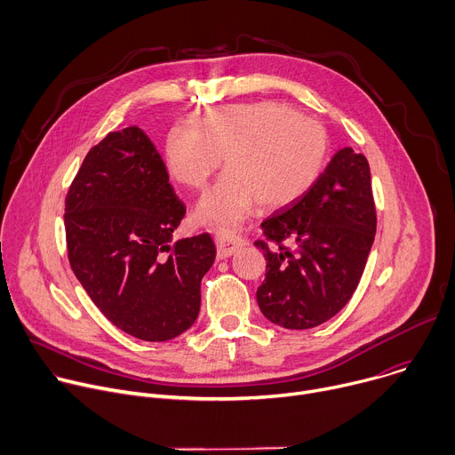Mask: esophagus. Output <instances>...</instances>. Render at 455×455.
Here are the masks:
<instances>
[{"instance_id":"1","label":"esophagus","mask_w":455,"mask_h":455,"mask_svg":"<svg viewBox=\"0 0 455 455\" xmlns=\"http://www.w3.org/2000/svg\"><path fill=\"white\" fill-rule=\"evenodd\" d=\"M216 244H218V257L225 259V257H230L239 246H243V239L230 232H218Z\"/></svg>"}]
</instances>
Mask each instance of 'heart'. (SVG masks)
Returning <instances> with one entry per match:
<instances>
[{"label":"heart","mask_w":455,"mask_h":455,"mask_svg":"<svg viewBox=\"0 0 455 455\" xmlns=\"http://www.w3.org/2000/svg\"><path fill=\"white\" fill-rule=\"evenodd\" d=\"M322 124L279 102L223 106L200 125L176 124L165 140L171 176L204 190L225 158L227 172L200 202V223L230 232L259 204L275 211L295 204L318 181L330 160Z\"/></svg>","instance_id":"heart-1"}]
</instances>
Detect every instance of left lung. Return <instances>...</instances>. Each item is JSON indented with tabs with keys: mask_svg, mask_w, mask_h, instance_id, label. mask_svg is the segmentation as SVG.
<instances>
[{
	"mask_svg": "<svg viewBox=\"0 0 455 455\" xmlns=\"http://www.w3.org/2000/svg\"><path fill=\"white\" fill-rule=\"evenodd\" d=\"M267 274L257 288L263 315L286 330H309L353 297L376 234L369 164L340 149L295 204L261 223Z\"/></svg>",
	"mask_w": 455,
	"mask_h": 455,
	"instance_id": "obj_1",
	"label": "left lung"
}]
</instances>
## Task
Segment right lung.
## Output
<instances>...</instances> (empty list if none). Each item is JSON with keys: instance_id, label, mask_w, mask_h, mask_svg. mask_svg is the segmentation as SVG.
Returning a JSON list of instances; mask_svg holds the SVG:
<instances>
[{"instance_id": "1", "label": "right lung", "mask_w": 455, "mask_h": 455, "mask_svg": "<svg viewBox=\"0 0 455 455\" xmlns=\"http://www.w3.org/2000/svg\"><path fill=\"white\" fill-rule=\"evenodd\" d=\"M183 216L165 162L137 125L93 146L68 188L70 267L102 315L135 339L165 342L198 318L216 244L209 232L171 244Z\"/></svg>"}]
</instances>
